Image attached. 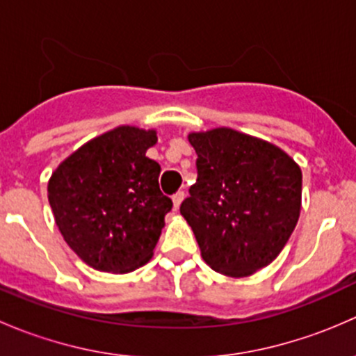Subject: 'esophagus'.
I'll list each match as a JSON object with an SVG mask.
<instances>
[{
    "instance_id": "1",
    "label": "esophagus",
    "mask_w": 356,
    "mask_h": 356,
    "mask_svg": "<svg viewBox=\"0 0 356 356\" xmlns=\"http://www.w3.org/2000/svg\"><path fill=\"white\" fill-rule=\"evenodd\" d=\"M182 200H184V191H177L174 196H172V201H174V210H179Z\"/></svg>"
}]
</instances>
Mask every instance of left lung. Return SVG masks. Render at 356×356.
Returning a JSON list of instances; mask_svg holds the SVG:
<instances>
[{
    "label": "left lung",
    "instance_id": "obj_1",
    "mask_svg": "<svg viewBox=\"0 0 356 356\" xmlns=\"http://www.w3.org/2000/svg\"><path fill=\"white\" fill-rule=\"evenodd\" d=\"M195 184L181 213L213 270L245 277L288 243L301 208V170L277 146L220 127L189 134Z\"/></svg>",
    "mask_w": 356,
    "mask_h": 356
}]
</instances>
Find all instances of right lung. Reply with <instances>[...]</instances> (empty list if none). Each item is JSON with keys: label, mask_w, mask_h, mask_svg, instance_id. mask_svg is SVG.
Wrapping results in <instances>:
<instances>
[{"label": "right lung", "mask_w": 356, "mask_h": 356, "mask_svg": "<svg viewBox=\"0 0 356 356\" xmlns=\"http://www.w3.org/2000/svg\"><path fill=\"white\" fill-rule=\"evenodd\" d=\"M155 131L117 127L72 153L53 172L48 200L67 245L102 272L136 270L153 257L172 200L160 165L146 156Z\"/></svg>", "instance_id": "right-lung-1"}]
</instances>
